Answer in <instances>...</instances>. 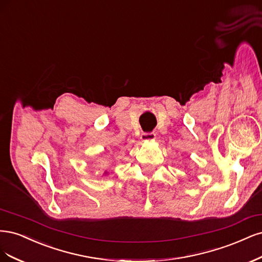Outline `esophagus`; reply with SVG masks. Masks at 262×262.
<instances>
[{
	"mask_svg": "<svg viewBox=\"0 0 262 262\" xmlns=\"http://www.w3.org/2000/svg\"><path fill=\"white\" fill-rule=\"evenodd\" d=\"M140 138L142 141L154 140V139H156V134L155 133H143V134H141Z\"/></svg>",
	"mask_w": 262,
	"mask_h": 262,
	"instance_id": "obj_1",
	"label": "esophagus"
}]
</instances>
